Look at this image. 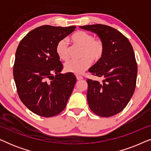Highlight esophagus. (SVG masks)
Listing matches in <instances>:
<instances>
[{
    "instance_id": "obj_1",
    "label": "esophagus",
    "mask_w": 151,
    "mask_h": 151,
    "mask_svg": "<svg viewBox=\"0 0 151 151\" xmlns=\"http://www.w3.org/2000/svg\"><path fill=\"white\" fill-rule=\"evenodd\" d=\"M76 78H77L78 80H81L83 79V77H82V76H81L77 75V76H76Z\"/></svg>"
}]
</instances>
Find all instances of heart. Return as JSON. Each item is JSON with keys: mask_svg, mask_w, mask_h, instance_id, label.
<instances>
[{"mask_svg": "<svg viewBox=\"0 0 151 151\" xmlns=\"http://www.w3.org/2000/svg\"><path fill=\"white\" fill-rule=\"evenodd\" d=\"M71 38L74 43L82 47V58L67 62L65 69L69 73L81 74L90 67L91 60L98 62L102 58L104 51V43L100 39H94L92 34L84 31H78L72 35ZM55 51L63 60L69 58V44L66 39H62L57 43Z\"/></svg>", "mask_w": 151, "mask_h": 151, "instance_id": "1", "label": "heart"}]
</instances>
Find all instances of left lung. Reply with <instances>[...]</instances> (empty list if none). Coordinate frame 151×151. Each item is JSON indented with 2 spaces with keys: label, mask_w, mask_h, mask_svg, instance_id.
Returning a JSON list of instances; mask_svg holds the SVG:
<instances>
[{
  "label": "left lung",
  "mask_w": 151,
  "mask_h": 151,
  "mask_svg": "<svg viewBox=\"0 0 151 151\" xmlns=\"http://www.w3.org/2000/svg\"><path fill=\"white\" fill-rule=\"evenodd\" d=\"M80 27L96 34L104 45L102 58L88 69L92 75L104 78L101 83L86 80L88 106L99 116H113L127 106L135 91L137 65L133 47L111 27L97 24Z\"/></svg>",
  "instance_id": "8db88e82"
}]
</instances>
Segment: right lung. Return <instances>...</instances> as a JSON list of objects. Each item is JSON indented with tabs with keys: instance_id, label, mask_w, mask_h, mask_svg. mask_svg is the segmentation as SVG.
Wrapping results in <instances>:
<instances>
[{
	"instance_id": "1",
	"label": "right lung",
	"mask_w": 151,
	"mask_h": 151,
	"mask_svg": "<svg viewBox=\"0 0 151 151\" xmlns=\"http://www.w3.org/2000/svg\"><path fill=\"white\" fill-rule=\"evenodd\" d=\"M76 27L40 26L29 32L18 45L14 81L20 100L35 114L53 117L66 107L76 78L72 73H60L63 65L55 47Z\"/></svg>"
}]
</instances>
